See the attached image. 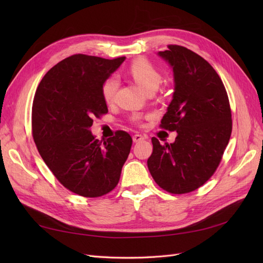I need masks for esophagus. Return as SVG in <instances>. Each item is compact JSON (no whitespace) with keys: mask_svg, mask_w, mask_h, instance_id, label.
Returning <instances> with one entry per match:
<instances>
[{"mask_svg":"<svg viewBox=\"0 0 263 263\" xmlns=\"http://www.w3.org/2000/svg\"><path fill=\"white\" fill-rule=\"evenodd\" d=\"M145 139H146V137L142 136V135H140V134H135L133 136V141L134 142H139V141L145 140Z\"/></svg>","mask_w":263,"mask_h":263,"instance_id":"1","label":"esophagus"}]
</instances>
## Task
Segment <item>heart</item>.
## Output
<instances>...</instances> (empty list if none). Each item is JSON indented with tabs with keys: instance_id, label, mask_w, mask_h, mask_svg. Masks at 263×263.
I'll return each instance as SVG.
<instances>
[{
	"instance_id": "1",
	"label": "heart",
	"mask_w": 263,
	"mask_h": 263,
	"mask_svg": "<svg viewBox=\"0 0 263 263\" xmlns=\"http://www.w3.org/2000/svg\"><path fill=\"white\" fill-rule=\"evenodd\" d=\"M128 73L147 93L155 92L162 81V77L159 70L150 61L145 59L135 60L128 68ZM118 86L119 81L115 76H110L103 81L101 92L103 100L107 104L114 102ZM139 118L140 116L138 115L134 116L135 121H139Z\"/></svg>"
}]
</instances>
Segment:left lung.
Returning a JSON list of instances; mask_svg holds the SVG:
<instances>
[{"label":"left lung","mask_w":263,"mask_h":263,"mask_svg":"<svg viewBox=\"0 0 263 263\" xmlns=\"http://www.w3.org/2000/svg\"><path fill=\"white\" fill-rule=\"evenodd\" d=\"M159 55L173 69L174 92L160 127L177 132L173 144L151 138L148 169L157 184L172 194L195 191L216 171L232 135L228 95L216 71L201 55L169 45Z\"/></svg>","instance_id":"left-lung-1"}]
</instances>
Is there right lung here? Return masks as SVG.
Segmentation results:
<instances>
[{"label": "right lung", "instance_id": "obj_1", "mask_svg": "<svg viewBox=\"0 0 263 263\" xmlns=\"http://www.w3.org/2000/svg\"><path fill=\"white\" fill-rule=\"evenodd\" d=\"M125 57L104 59L78 53L63 59L39 83L31 108V132L39 155L61 184L84 197L114 190L133 139L117 130L104 142L90 128L94 117L108 112L103 81Z\"/></svg>", "mask_w": 263, "mask_h": 263}]
</instances>
